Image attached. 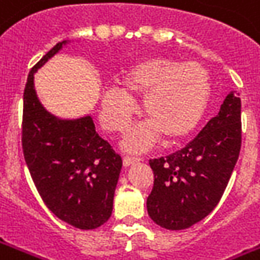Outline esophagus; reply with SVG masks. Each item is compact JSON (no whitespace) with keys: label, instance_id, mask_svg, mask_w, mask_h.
Masks as SVG:
<instances>
[{"label":"esophagus","instance_id":"1","mask_svg":"<svg viewBox=\"0 0 260 260\" xmlns=\"http://www.w3.org/2000/svg\"><path fill=\"white\" fill-rule=\"evenodd\" d=\"M139 160H141V159H138V157H129V156H125L124 166L125 168H129V166H132L134 163H138Z\"/></svg>","mask_w":260,"mask_h":260}]
</instances>
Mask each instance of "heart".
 Wrapping results in <instances>:
<instances>
[{
    "mask_svg": "<svg viewBox=\"0 0 260 260\" xmlns=\"http://www.w3.org/2000/svg\"><path fill=\"white\" fill-rule=\"evenodd\" d=\"M211 83L200 63L149 57L129 67L121 86L107 87L101 100V121L107 129L124 132L136 114L134 99L142 100L145 122L125 135L122 148L143 152L163 138L177 142L190 135L207 111Z\"/></svg>",
    "mask_w": 260,
    "mask_h": 260,
    "instance_id": "1",
    "label": "heart"
}]
</instances>
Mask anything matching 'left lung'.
<instances>
[{"label":"left lung","mask_w":260,"mask_h":260,"mask_svg":"<svg viewBox=\"0 0 260 260\" xmlns=\"http://www.w3.org/2000/svg\"><path fill=\"white\" fill-rule=\"evenodd\" d=\"M241 150V99L231 91L184 148L149 161L155 174L148 214L161 228L179 231L204 219L222 197Z\"/></svg>","instance_id":"8db88e82"}]
</instances>
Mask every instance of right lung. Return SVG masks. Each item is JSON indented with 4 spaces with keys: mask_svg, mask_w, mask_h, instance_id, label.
Instances as JSON below:
<instances>
[{
    "mask_svg": "<svg viewBox=\"0 0 260 260\" xmlns=\"http://www.w3.org/2000/svg\"><path fill=\"white\" fill-rule=\"evenodd\" d=\"M69 43H57L29 73L23 91V156L49 210L74 228L95 230L111 217L122 159L95 132L91 115L56 117L35 90L36 72Z\"/></svg>",
    "mask_w": 260,
    "mask_h": 260,
    "instance_id": "add662e5",
    "label": "right lung"
}]
</instances>
